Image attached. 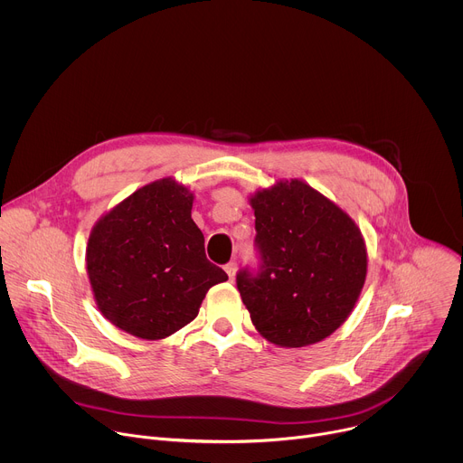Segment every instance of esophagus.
<instances>
[{
    "instance_id": "obj_1",
    "label": "esophagus",
    "mask_w": 463,
    "mask_h": 463,
    "mask_svg": "<svg viewBox=\"0 0 463 463\" xmlns=\"http://www.w3.org/2000/svg\"><path fill=\"white\" fill-rule=\"evenodd\" d=\"M225 271H227L229 279H231V280H234V275H236V261H229L227 266H225Z\"/></svg>"
}]
</instances>
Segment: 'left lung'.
I'll return each instance as SVG.
<instances>
[{"instance_id":"left-lung-1","label":"left lung","mask_w":463,"mask_h":463,"mask_svg":"<svg viewBox=\"0 0 463 463\" xmlns=\"http://www.w3.org/2000/svg\"><path fill=\"white\" fill-rule=\"evenodd\" d=\"M258 269L236 286L261 337L284 348L315 345L352 313L366 279L355 222L309 184L291 179L250 197Z\"/></svg>"}]
</instances>
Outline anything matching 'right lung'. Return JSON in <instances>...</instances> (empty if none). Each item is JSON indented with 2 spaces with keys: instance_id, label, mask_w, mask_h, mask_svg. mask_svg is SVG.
Returning <instances> with one entry per match:
<instances>
[{
  "instance_id": "obj_1",
  "label": "right lung",
  "mask_w": 463,
  "mask_h": 463,
  "mask_svg": "<svg viewBox=\"0 0 463 463\" xmlns=\"http://www.w3.org/2000/svg\"><path fill=\"white\" fill-rule=\"evenodd\" d=\"M194 195L174 179L154 181L93 227L86 266L102 315L126 334L165 339L195 318L227 273L207 260Z\"/></svg>"
}]
</instances>
